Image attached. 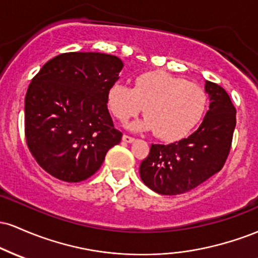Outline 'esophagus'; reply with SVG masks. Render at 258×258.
<instances>
[{
  "label": "esophagus",
  "instance_id": "1",
  "mask_svg": "<svg viewBox=\"0 0 258 258\" xmlns=\"http://www.w3.org/2000/svg\"><path fill=\"white\" fill-rule=\"evenodd\" d=\"M122 141L125 142V143H133V142H135V138L130 137V136L123 135V136H122Z\"/></svg>",
  "mask_w": 258,
  "mask_h": 258
}]
</instances>
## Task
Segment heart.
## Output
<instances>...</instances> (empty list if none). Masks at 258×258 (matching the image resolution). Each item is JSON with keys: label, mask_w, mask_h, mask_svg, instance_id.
Returning <instances> with one entry per match:
<instances>
[{"label": "heart", "mask_w": 258, "mask_h": 258, "mask_svg": "<svg viewBox=\"0 0 258 258\" xmlns=\"http://www.w3.org/2000/svg\"><path fill=\"white\" fill-rule=\"evenodd\" d=\"M109 110L126 121L143 110L147 117L130 123L136 132L155 131L165 142L186 137L199 123L206 108V94L198 85L164 72H148L135 79L133 88L114 84L106 94Z\"/></svg>", "instance_id": "heart-1"}]
</instances>
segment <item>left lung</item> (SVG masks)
Masks as SVG:
<instances>
[{
	"label": "left lung",
	"instance_id": "8db88e82",
	"mask_svg": "<svg viewBox=\"0 0 258 258\" xmlns=\"http://www.w3.org/2000/svg\"><path fill=\"white\" fill-rule=\"evenodd\" d=\"M210 105L199 128L188 138L152 144L139 166L143 183L162 195L191 190L220 172L226 162L235 128V108L221 86L205 81Z\"/></svg>",
	"mask_w": 258,
	"mask_h": 258
}]
</instances>
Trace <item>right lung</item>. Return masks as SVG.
<instances>
[{
    "instance_id": "1",
    "label": "right lung",
    "mask_w": 258,
    "mask_h": 258,
    "mask_svg": "<svg viewBox=\"0 0 258 258\" xmlns=\"http://www.w3.org/2000/svg\"><path fill=\"white\" fill-rule=\"evenodd\" d=\"M123 68L105 53H63L47 61L25 97V137L46 172L81 182L102 166L122 133L112 123L106 94Z\"/></svg>"
}]
</instances>
